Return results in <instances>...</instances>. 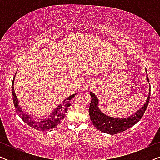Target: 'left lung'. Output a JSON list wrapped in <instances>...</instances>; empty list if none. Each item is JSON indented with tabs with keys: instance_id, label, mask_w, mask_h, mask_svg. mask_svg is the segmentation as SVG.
Returning a JSON list of instances; mask_svg holds the SVG:
<instances>
[{
	"instance_id": "left-lung-1",
	"label": "left lung",
	"mask_w": 160,
	"mask_h": 160,
	"mask_svg": "<svg viewBox=\"0 0 160 160\" xmlns=\"http://www.w3.org/2000/svg\"><path fill=\"white\" fill-rule=\"evenodd\" d=\"M146 71L147 81L149 82L146 69ZM89 94L91 95L92 100L89 108V116H90L92 122L94 126L98 130L110 135H114L122 132L130 128L133 125H135L141 119L143 113H145V111L146 108H147L150 98L149 90V92H148V96L147 99H146V102L139 110H138L136 112L130 116V117L120 119V118H113L108 117V116H106L103 113L101 112V111L99 110L98 106V98L96 97V95L93 92H90Z\"/></svg>"
}]
</instances>
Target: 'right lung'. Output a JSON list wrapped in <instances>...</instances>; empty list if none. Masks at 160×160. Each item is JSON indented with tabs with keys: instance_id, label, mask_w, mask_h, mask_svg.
Masks as SVG:
<instances>
[{
	"instance_id": "right-lung-1",
	"label": "right lung",
	"mask_w": 160,
	"mask_h": 160,
	"mask_svg": "<svg viewBox=\"0 0 160 160\" xmlns=\"http://www.w3.org/2000/svg\"><path fill=\"white\" fill-rule=\"evenodd\" d=\"M14 78L15 76H14V78H13L12 87L13 102H14L15 109H16V111L17 114L19 115V117L30 127H31V128L33 129H36L37 130L42 131V132L49 130L52 131V130H54V129L58 128V127L60 125L61 122L62 121V119H64L65 115V113H67L68 109L70 106H71V100L73 98H74L76 94H73V95L69 96V97L67 98V100H65V102H62V104L60 105V106H59L58 108L49 115V118L43 119L42 120L33 119V118H32L30 116L25 114L18 105V100H17V96L15 95L14 89Z\"/></svg>"
}]
</instances>
